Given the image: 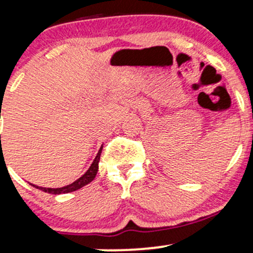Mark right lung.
Returning a JSON list of instances; mask_svg holds the SVG:
<instances>
[{
    "label": "right lung",
    "mask_w": 253,
    "mask_h": 253,
    "mask_svg": "<svg viewBox=\"0 0 253 253\" xmlns=\"http://www.w3.org/2000/svg\"><path fill=\"white\" fill-rule=\"evenodd\" d=\"M101 152H102V146L100 147L96 157H95L94 162H92L91 165H90L89 169L85 171V173L81 176L80 178L76 179L75 182H72L71 184H68V185H65V187H62V188H43V187H39V185L32 184V183H30V184L33 185V187L37 188V189L42 190V191H45V193H48V194H53V195L68 194V193H72V191H76L78 189H81V188H83L84 185L89 184V183L95 178V176H96V173L98 171V162H100Z\"/></svg>",
    "instance_id": "1"
}]
</instances>
